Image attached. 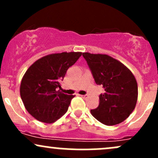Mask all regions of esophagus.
Masks as SVG:
<instances>
[{"instance_id":"34e87169","label":"esophagus","mask_w":158,"mask_h":158,"mask_svg":"<svg viewBox=\"0 0 158 158\" xmlns=\"http://www.w3.org/2000/svg\"><path fill=\"white\" fill-rule=\"evenodd\" d=\"M79 96H81V97L82 98H87V97H88V95H87V94H85V95H79Z\"/></svg>"}]
</instances>
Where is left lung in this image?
Masks as SVG:
<instances>
[{
  "label": "left lung",
  "mask_w": 158,
  "mask_h": 158,
  "mask_svg": "<svg viewBox=\"0 0 158 158\" xmlns=\"http://www.w3.org/2000/svg\"><path fill=\"white\" fill-rule=\"evenodd\" d=\"M82 56L95 82L106 90L99 95V106L90 113L106 126L123 122L137 103V83L134 75L124 64L108 55L83 52Z\"/></svg>",
  "instance_id": "obj_1"
}]
</instances>
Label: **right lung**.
I'll return each mask as SVG.
<instances>
[{
    "mask_svg": "<svg viewBox=\"0 0 158 158\" xmlns=\"http://www.w3.org/2000/svg\"><path fill=\"white\" fill-rule=\"evenodd\" d=\"M81 52L51 54L34 62L23 76L20 94L25 108L34 118L52 123L66 113L73 95L61 91L60 81Z\"/></svg>",
    "mask_w": 158,
    "mask_h": 158,
    "instance_id": "right-lung-1",
    "label": "right lung"
}]
</instances>
